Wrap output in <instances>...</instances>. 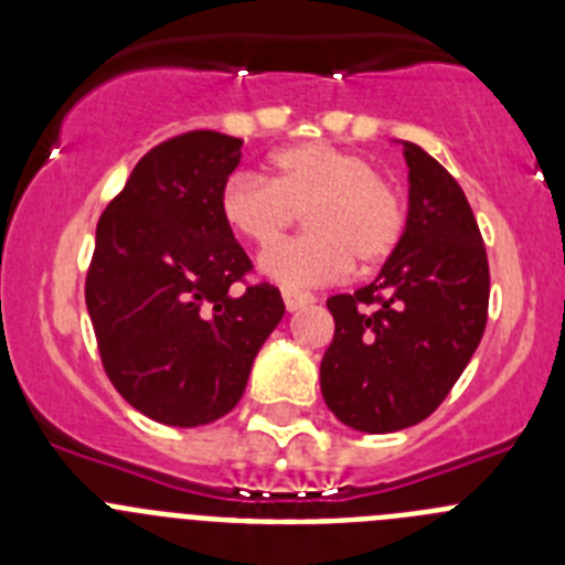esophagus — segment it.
Wrapping results in <instances>:
<instances>
[{"label": "esophagus", "mask_w": 565, "mask_h": 565, "mask_svg": "<svg viewBox=\"0 0 565 565\" xmlns=\"http://www.w3.org/2000/svg\"><path fill=\"white\" fill-rule=\"evenodd\" d=\"M282 299H286L288 311H299V308L311 306L313 297L308 291H297V288H282Z\"/></svg>", "instance_id": "esophagus-1"}]
</instances>
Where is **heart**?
<instances>
[{"instance_id":"obj_1","label":"heart","mask_w":565,"mask_h":565,"mask_svg":"<svg viewBox=\"0 0 565 565\" xmlns=\"http://www.w3.org/2000/svg\"><path fill=\"white\" fill-rule=\"evenodd\" d=\"M221 217L234 234L268 248L307 212L311 233L263 254V274L282 286H328L353 259L371 268L398 248L407 228L402 194L376 163L331 143H297L274 154L271 178L232 174L221 189Z\"/></svg>"}]
</instances>
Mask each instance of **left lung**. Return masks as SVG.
<instances>
[{
    "label": "left lung",
    "mask_w": 565,
    "mask_h": 565,
    "mask_svg": "<svg viewBox=\"0 0 565 565\" xmlns=\"http://www.w3.org/2000/svg\"><path fill=\"white\" fill-rule=\"evenodd\" d=\"M411 214L371 286L328 299L337 331L319 384L333 416L362 433L424 422L450 396L487 328L489 263L467 194L404 141Z\"/></svg>",
    "instance_id": "8db88e82"
}]
</instances>
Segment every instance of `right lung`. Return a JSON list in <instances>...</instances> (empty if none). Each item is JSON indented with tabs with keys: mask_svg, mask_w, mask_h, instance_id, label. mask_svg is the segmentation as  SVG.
I'll list each match as a JSON object with an SVG mask.
<instances>
[{
	"mask_svg": "<svg viewBox=\"0 0 565 565\" xmlns=\"http://www.w3.org/2000/svg\"><path fill=\"white\" fill-rule=\"evenodd\" d=\"M243 141L192 129L149 149L98 217L84 299L98 356L135 411L169 427L226 416L286 313L221 217Z\"/></svg>",
	"mask_w": 565,
	"mask_h": 565,
	"instance_id": "right-lung-1",
	"label": "right lung"
}]
</instances>
